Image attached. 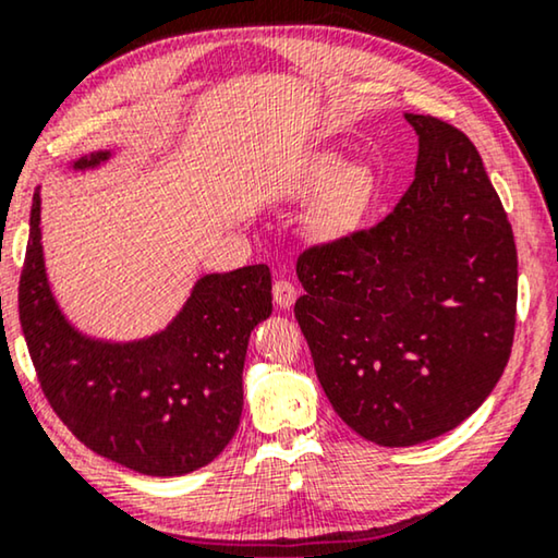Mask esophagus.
<instances>
[{
	"label": "esophagus",
	"mask_w": 558,
	"mask_h": 558,
	"mask_svg": "<svg viewBox=\"0 0 558 558\" xmlns=\"http://www.w3.org/2000/svg\"><path fill=\"white\" fill-rule=\"evenodd\" d=\"M271 294H274V302H277V307H281V310H289L296 300V289L292 281H287V279L274 281Z\"/></svg>",
	"instance_id": "1"
}]
</instances>
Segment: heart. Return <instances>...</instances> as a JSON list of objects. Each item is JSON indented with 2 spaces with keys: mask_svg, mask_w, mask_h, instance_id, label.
I'll return each mask as SVG.
<instances>
[{
  "mask_svg": "<svg viewBox=\"0 0 558 558\" xmlns=\"http://www.w3.org/2000/svg\"><path fill=\"white\" fill-rule=\"evenodd\" d=\"M376 190L371 167L345 162L338 151L304 157L281 182L284 201H304L317 193L304 216V231L317 241H338L353 233L368 216Z\"/></svg>",
  "mask_w": 558,
  "mask_h": 558,
  "instance_id": "obj_1",
  "label": "heart"
}]
</instances>
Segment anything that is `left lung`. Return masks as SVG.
Returning a JSON list of instances; mask_svg holds the SVG:
<instances>
[{
    "label": "left lung",
    "mask_w": 558,
    "mask_h": 558,
    "mask_svg": "<svg viewBox=\"0 0 558 558\" xmlns=\"http://www.w3.org/2000/svg\"><path fill=\"white\" fill-rule=\"evenodd\" d=\"M411 187L371 231L304 251L294 317L332 409L380 447L429 441L475 414L515 330L513 228L475 144L403 113Z\"/></svg>",
    "instance_id": "obj_1"
}]
</instances>
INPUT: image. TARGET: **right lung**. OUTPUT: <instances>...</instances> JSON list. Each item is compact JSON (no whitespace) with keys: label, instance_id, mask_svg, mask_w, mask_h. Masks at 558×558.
Returning <instances> with one entry per match:
<instances>
[{"label":"right lung","instance_id":"right-lung-1","mask_svg":"<svg viewBox=\"0 0 558 558\" xmlns=\"http://www.w3.org/2000/svg\"><path fill=\"white\" fill-rule=\"evenodd\" d=\"M113 155L90 151L68 170H98ZM40 210L37 190L20 323L52 411L88 449L142 475L205 468L239 429L248 338L271 315L269 266L203 274L178 315L147 338H96L78 330L52 294Z\"/></svg>","mask_w":558,"mask_h":558}]
</instances>
